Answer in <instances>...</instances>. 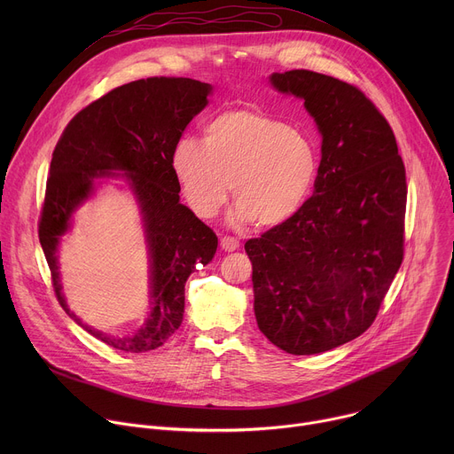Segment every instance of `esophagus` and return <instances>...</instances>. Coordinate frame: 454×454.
Masks as SVG:
<instances>
[{
	"mask_svg": "<svg viewBox=\"0 0 454 454\" xmlns=\"http://www.w3.org/2000/svg\"><path fill=\"white\" fill-rule=\"evenodd\" d=\"M239 246H240V242L235 237H223L221 239V247L224 251H235V249H239Z\"/></svg>",
	"mask_w": 454,
	"mask_h": 454,
	"instance_id": "34e87169",
	"label": "esophagus"
}]
</instances>
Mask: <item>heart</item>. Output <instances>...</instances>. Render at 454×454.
<instances>
[{
  "instance_id": "b5f03b06",
  "label": "heart",
  "mask_w": 454,
  "mask_h": 454,
  "mask_svg": "<svg viewBox=\"0 0 454 454\" xmlns=\"http://www.w3.org/2000/svg\"><path fill=\"white\" fill-rule=\"evenodd\" d=\"M170 167L200 217H214L223 208L231 184L235 219L275 228L309 200L319 156L301 129L258 109H231L205 125L203 142L181 138Z\"/></svg>"
}]
</instances>
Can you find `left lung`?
Listing matches in <instances>:
<instances>
[{"label": "left lung", "instance_id": "left-lung-1", "mask_svg": "<svg viewBox=\"0 0 454 454\" xmlns=\"http://www.w3.org/2000/svg\"><path fill=\"white\" fill-rule=\"evenodd\" d=\"M321 135L312 198L244 246L261 333L294 356L333 350L377 316L404 254L406 170L390 123L356 86L309 70L273 74Z\"/></svg>", "mask_w": 454, "mask_h": 454}]
</instances>
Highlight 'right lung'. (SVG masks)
<instances>
[{
  "mask_svg": "<svg viewBox=\"0 0 454 454\" xmlns=\"http://www.w3.org/2000/svg\"><path fill=\"white\" fill-rule=\"evenodd\" d=\"M212 86L184 77H151L114 88L77 113L53 151L39 221V242L51 271L59 303L79 325L106 345L149 352L179 329L184 284L196 266L217 251V235L179 203V183L170 167L174 145L200 114ZM121 176L141 207L150 251L152 312L129 337H107L82 324L61 294L56 251L73 214L104 178Z\"/></svg>",
  "mask_w": 454,
  "mask_h": 454,
  "instance_id": "right-lung-1",
  "label": "right lung"
}]
</instances>
